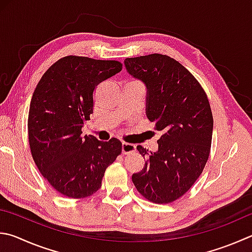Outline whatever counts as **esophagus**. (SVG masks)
I'll return each mask as SVG.
<instances>
[{
	"label": "esophagus",
	"mask_w": 252,
	"mask_h": 252,
	"mask_svg": "<svg viewBox=\"0 0 252 252\" xmlns=\"http://www.w3.org/2000/svg\"><path fill=\"white\" fill-rule=\"evenodd\" d=\"M121 150L123 154H127V153H132L135 151V145L134 144H130V143H126L123 142L121 145Z\"/></svg>",
	"instance_id": "esophagus-1"
}]
</instances>
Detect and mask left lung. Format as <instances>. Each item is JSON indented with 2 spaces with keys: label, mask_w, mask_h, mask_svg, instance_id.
Wrapping results in <instances>:
<instances>
[{
  "label": "left lung",
  "mask_w": 252,
  "mask_h": 252,
  "mask_svg": "<svg viewBox=\"0 0 252 252\" xmlns=\"http://www.w3.org/2000/svg\"><path fill=\"white\" fill-rule=\"evenodd\" d=\"M125 66L145 85L146 117L162 132L157 152L136 146L146 163L132 182L151 202H174L193 186L209 157L214 120L207 95L195 77L166 55L126 58Z\"/></svg>",
  "instance_id": "left-lung-1"
}]
</instances>
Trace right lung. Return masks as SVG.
<instances>
[{
    "mask_svg": "<svg viewBox=\"0 0 252 252\" xmlns=\"http://www.w3.org/2000/svg\"><path fill=\"white\" fill-rule=\"evenodd\" d=\"M122 70L117 61L67 56L50 66L36 86L29 112V141L34 162L55 189L85 198L101 187L106 168L121 153L113 138L82 135L99 84Z\"/></svg>",
    "mask_w": 252,
    "mask_h": 252,
    "instance_id": "add662e5",
    "label": "right lung"
}]
</instances>
